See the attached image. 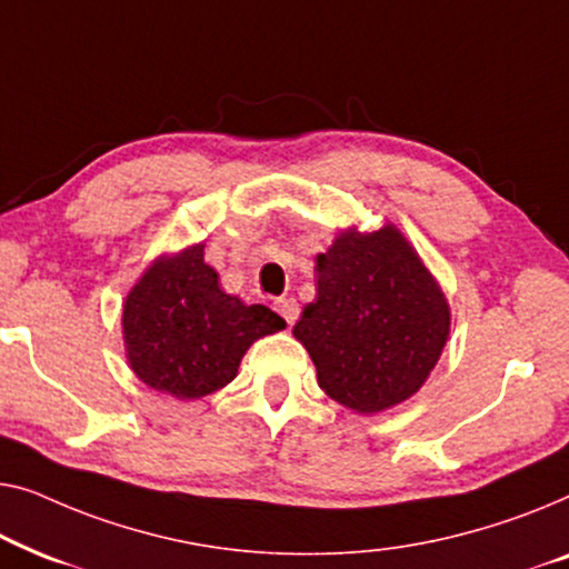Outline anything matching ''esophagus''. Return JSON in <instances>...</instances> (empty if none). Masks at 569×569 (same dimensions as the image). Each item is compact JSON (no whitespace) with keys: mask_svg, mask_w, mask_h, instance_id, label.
I'll return each instance as SVG.
<instances>
[{"mask_svg":"<svg viewBox=\"0 0 569 569\" xmlns=\"http://www.w3.org/2000/svg\"><path fill=\"white\" fill-rule=\"evenodd\" d=\"M276 309L278 315H281L288 325H293L296 319H299V303H296V299H291V296H283V299L276 301Z\"/></svg>","mask_w":569,"mask_h":569,"instance_id":"esophagus-1","label":"esophagus"}]
</instances>
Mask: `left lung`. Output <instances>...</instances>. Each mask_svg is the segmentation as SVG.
Here are the masks:
<instances>
[{
  "instance_id": "8db88e82",
  "label": "left lung",
  "mask_w": 569,
  "mask_h": 569,
  "mask_svg": "<svg viewBox=\"0 0 569 569\" xmlns=\"http://www.w3.org/2000/svg\"><path fill=\"white\" fill-rule=\"evenodd\" d=\"M315 270L317 296L293 338L325 395L376 415L420 391L446 348L451 307L410 239L395 223L342 229Z\"/></svg>"
}]
</instances>
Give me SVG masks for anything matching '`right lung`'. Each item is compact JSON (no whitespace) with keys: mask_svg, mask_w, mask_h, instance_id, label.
Wrapping results in <instances>:
<instances>
[{"mask_svg":"<svg viewBox=\"0 0 569 569\" xmlns=\"http://www.w3.org/2000/svg\"><path fill=\"white\" fill-rule=\"evenodd\" d=\"M203 242L164 252L143 270L123 301L126 361L139 379L174 399H201L234 381L254 340L286 319L221 288L203 260Z\"/></svg>","mask_w":569,"mask_h":569,"instance_id":"1","label":"right lung"}]
</instances>
